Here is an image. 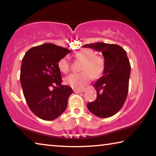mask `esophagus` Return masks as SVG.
<instances>
[{
	"label": "esophagus",
	"mask_w": 156,
	"mask_h": 156,
	"mask_svg": "<svg viewBox=\"0 0 156 156\" xmlns=\"http://www.w3.org/2000/svg\"><path fill=\"white\" fill-rule=\"evenodd\" d=\"M73 91L75 92V93H82V92H83L84 91V90L83 89V90H79V89H73Z\"/></svg>",
	"instance_id": "esophagus-1"
}]
</instances>
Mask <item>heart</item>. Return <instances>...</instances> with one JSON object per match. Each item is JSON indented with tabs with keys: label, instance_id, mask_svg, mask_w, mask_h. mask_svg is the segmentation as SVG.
Segmentation results:
<instances>
[{
	"label": "heart",
	"instance_id": "b5f03b06",
	"mask_svg": "<svg viewBox=\"0 0 156 156\" xmlns=\"http://www.w3.org/2000/svg\"><path fill=\"white\" fill-rule=\"evenodd\" d=\"M74 57L83 62L80 73H73L65 78V83L76 89H82L91 81V78H98L102 75L105 62L104 59L98 56L91 49H83L76 52ZM59 69L66 73L69 69V63L66 58H62L58 62Z\"/></svg>",
	"mask_w": 156,
	"mask_h": 156
}]
</instances>
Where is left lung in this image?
<instances>
[{
    "instance_id": "obj_1",
    "label": "left lung",
    "mask_w": 156,
    "mask_h": 156,
    "mask_svg": "<svg viewBox=\"0 0 156 156\" xmlns=\"http://www.w3.org/2000/svg\"><path fill=\"white\" fill-rule=\"evenodd\" d=\"M83 47L102 52L105 62L103 75L94 84L96 100L89 102L87 108L99 118L111 117L122 107L128 94L131 65L126 52L118 44L104 43L87 44Z\"/></svg>"
}]
</instances>
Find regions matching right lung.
Here are the masks:
<instances>
[{
	"mask_svg": "<svg viewBox=\"0 0 156 156\" xmlns=\"http://www.w3.org/2000/svg\"><path fill=\"white\" fill-rule=\"evenodd\" d=\"M71 51L52 43L32 47L22 60L20 80L29 107L44 120H53L65 112L72 89L62 85L58 62Z\"/></svg>",
	"mask_w": 156,
	"mask_h": 156,
	"instance_id": "1",
	"label": "right lung"
}]
</instances>
